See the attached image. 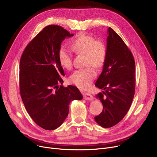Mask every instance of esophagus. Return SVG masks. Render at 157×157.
<instances>
[{
	"mask_svg": "<svg viewBox=\"0 0 157 157\" xmlns=\"http://www.w3.org/2000/svg\"><path fill=\"white\" fill-rule=\"evenodd\" d=\"M83 98L85 100H88V101H92L93 99V96L89 94V93H86V92H83Z\"/></svg>",
	"mask_w": 157,
	"mask_h": 157,
	"instance_id": "34e87169",
	"label": "esophagus"
}]
</instances>
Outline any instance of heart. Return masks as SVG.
<instances>
[{
	"label": "heart",
	"instance_id": "1",
	"mask_svg": "<svg viewBox=\"0 0 157 157\" xmlns=\"http://www.w3.org/2000/svg\"><path fill=\"white\" fill-rule=\"evenodd\" d=\"M71 48L77 54L85 55L84 69L74 71L69 77L71 83L81 89H86L92 83L97 75L95 69L104 65L107 56V46L101 40H96L94 37L80 33L71 44ZM59 60L62 67L69 70L72 67V56L65 46L60 48Z\"/></svg>",
	"mask_w": 157,
	"mask_h": 157
}]
</instances>
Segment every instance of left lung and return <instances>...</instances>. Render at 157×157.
<instances>
[{"label":"left lung","mask_w":157,"mask_h":157,"mask_svg":"<svg viewBox=\"0 0 157 157\" xmlns=\"http://www.w3.org/2000/svg\"><path fill=\"white\" fill-rule=\"evenodd\" d=\"M107 56L95 85L103 91L96 95L103 105L95 117L104 128L119 123L128 112L135 93V61L124 41L111 28L108 30Z\"/></svg>","instance_id":"1"}]
</instances>
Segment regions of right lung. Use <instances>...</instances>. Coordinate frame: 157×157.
Listing matches in <instances>:
<instances>
[{"label": "right lung", "mask_w": 157, "mask_h": 157, "mask_svg": "<svg viewBox=\"0 0 157 157\" xmlns=\"http://www.w3.org/2000/svg\"><path fill=\"white\" fill-rule=\"evenodd\" d=\"M74 36L60 26L51 25L33 39L21 55L20 89L27 111L45 130L59 127L69 114L71 101L81 100L77 87H63L65 76L58 53L66 37Z\"/></svg>", "instance_id": "1"}]
</instances>
